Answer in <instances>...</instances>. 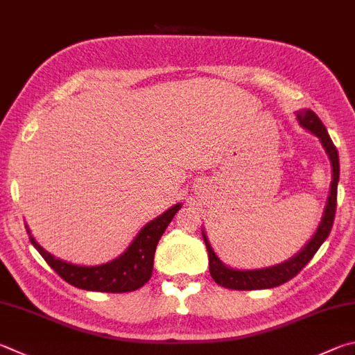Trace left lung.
I'll return each mask as SVG.
<instances>
[{
	"label": "left lung",
	"mask_w": 355,
	"mask_h": 355,
	"mask_svg": "<svg viewBox=\"0 0 355 355\" xmlns=\"http://www.w3.org/2000/svg\"><path fill=\"white\" fill-rule=\"evenodd\" d=\"M298 116L300 124L311 130L313 135H317L320 138L321 144L327 152V155L331 158L332 163V183H331V192L329 197H327V205L324 209L323 220L320 223V228L315 233L313 239L309 242L304 248H302L298 254L292 259H288L284 263H279V266L270 267V268H262V270H233L225 267L220 262V259L216 256L214 251H212L211 245L206 239L205 233L203 241L206 243V250H208L209 256V273L218 286L231 290H261V288H272L278 287L284 282L295 278L302 268H304L309 261L312 259L317 253L321 243L326 241V237L329 236L334 218H335V211H337V184H338V177H340V163H338V152L337 147L334 146L332 139L329 135H327L326 127L320 118L315 114L312 110H300L296 113Z\"/></svg>",
	"instance_id": "1"
}]
</instances>
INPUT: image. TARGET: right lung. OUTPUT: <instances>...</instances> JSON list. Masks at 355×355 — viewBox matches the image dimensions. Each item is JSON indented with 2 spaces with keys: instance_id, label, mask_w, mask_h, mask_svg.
Wrapping results in <instances>:
<instances>
[{
  "instance_id": "right-lung-1",
  "label": "right lung",
  "mask_w": 355,
  "mask_h": 355,
  "mask_svg": "<svg viewBox=\"0 0 355 355\" xmlns=\"http://www.w3.org/2000/svg\"><path fill=\"white\" fill-rule=\"evenodd\" d=\"M182 205L172 206L164 214L147 223L139 231L137 239L118 259L98 267L73 266L65 261L55 259L53 254L44 251L31 236V243L37 248L48 266L68 284L82 290L107 293H125L143 287L150 279L153 270V256L158 241L163 236L167 225L171 223Z\"/></svg>"
}]
</instances>
